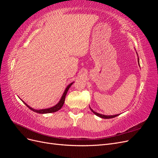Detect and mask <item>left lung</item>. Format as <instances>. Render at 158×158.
<instances>
[{
  "instance_id": "8db88e82",
  "label": "left lung",
  "mask_w": 158,
  "mask_h": 158,
  "mask_svg": "<svg viewBox=\"0 0 158 158\" xmlns=\"http://www.w3.org/2000/svg\"><path fill=\"white\" fill-rule=\"evenodd\" d=\"M138 63H139V59H138ZM90 109H91V111H92L95 114V115H97L102 118H114V117H115L118 115V114H114V115H104V114H99V113L95 112L94 110H92L91 108H90Z\"/></svg>"
}]
</instances>
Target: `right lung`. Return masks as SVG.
Wrapping results in <instances>:
<instances>
[{
	"instance_id": "add662e5",
	"label": "right lung",
	"mask_w": 158,
	"mask_h": 158,
	"mask_svg": "<svg viewBox=\"0 0 158 158\" xmlns=\"http://www.w3.org/2000/svg\"><path fill=\"white\" fill-rule=\"evenodd\" d=\"M73 84V82L70 84L68 85V86H67V88H66V89L64 90V94H63V96H62V98H61L60 100L59 101V102L58 103H57V104L56 105V106H53V107H51V108L45 109H40V110L33 109V108L30 107V106H28L27 105L26 103H25L23 101H22V102H23V103H24V104L26 105V106L28 108L30 109L31 110H32V111H33L34 112H36V113H38L44 114V113H51L56 112V111H59V110L60 109L61 107L63 106V104H64V100H65L66 95V94H67V92H68L69 89L70 88V87L71 86L72 84Z\"/></svg>"
}]
</instances>
